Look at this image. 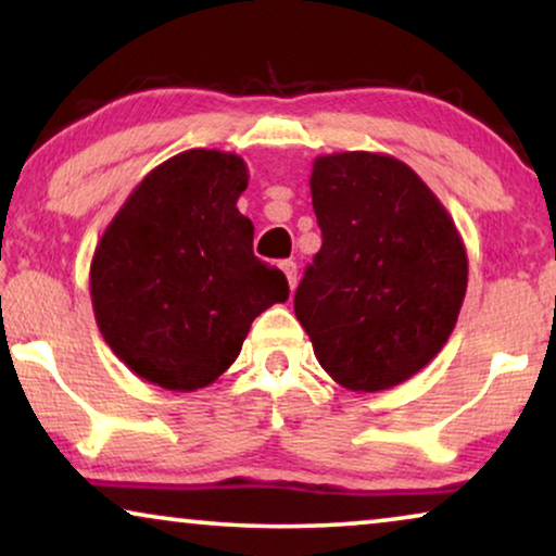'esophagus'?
<instances>
[{
  "instance_id": "34e87169",
  "label": "esophagus",
  "mask_w": 556,
  "mask_h": 556,
  "mask_svg": "<svg viewBox=\"0 0 556 556\" xmlns=\"http://www.w3.org/2000/svg\"><path fill=\"white\" fill-rule=\"evenodd\" d=\"M280 270L286 273L288 286H291V291H293L295 283H299V268H295V263L293 261H283V263H280Z\"/></svg>"
}]
</instances>
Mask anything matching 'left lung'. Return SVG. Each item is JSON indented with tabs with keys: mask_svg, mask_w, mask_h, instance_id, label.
<instances>
[{
	"mask_svg": "<svg viewBox=\"0 0 556 556\" xmlns=\"http://www.w3.org/2000/svg\"><path fill=\"white\" fill-rule=\"evenodd\" d=\"M324 242L293 308L333 382L382 392L435 359L468 286L463 238L405 162L375 151L316 156Z\"/></svg>",
	"mask_w": 556,
	"mask_h": 556,
	"instance_id": "1",
	"label": "left lung"
}]
</instances>
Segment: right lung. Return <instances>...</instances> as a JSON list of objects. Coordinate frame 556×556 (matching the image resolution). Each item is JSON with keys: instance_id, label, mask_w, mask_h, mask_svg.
Instances as JSON below:
<instances>
[{"instance_id": "obj_1", "label": "right lung", "mask_w": 556, "mask_h": 556, "mask_svg": "<svg viewBox=\"0 0 556 556\" xmlns=\"http://www.w3.org/2000/svg\"><path fill=\"white\" fill-rule=\"evenodd\" d=\"M248 179L230 151H181L139 181L98 240L96 324L151 384H212L238 359L255 316L288 299L283 273L253 255L255 227L238 210Z\"/></svg>"}]
</instances>
